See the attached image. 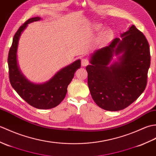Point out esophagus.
Here are the masks:
<instances>
[{
    "label": "esophagus",
    "instance_id": "obj_1",
    "mask_svg": "<svg viewBox=\"0 0 156 156\" xmlns=\"http://www.w3.org/2000/svg\"><path fill=\"white\" fill-rule=\"evenodd\" d=\"M81 64H82V66H83V67H85V66H88V59H82Z\"/></svg>",
    "mask_w": 156,
    "mask_h": 156
}]
</instances>
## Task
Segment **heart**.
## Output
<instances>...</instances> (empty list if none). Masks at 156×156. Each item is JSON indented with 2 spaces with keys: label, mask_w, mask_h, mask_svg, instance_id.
<instances>
[{
  "label": "heart",
  "mask_w": 156,
  "mask_h": 156,
  "mask_svg": "<svg viewBox=\"0 0 156 156\" xmlns=\"http://www.w3.org/2000/svg\"><path fill=\"white\" fill-rule=\"evenodd\" d=\"M112 34V32L111 29L108 28L105 29L104 31H102L100 37H99V42L102 44H105L106 43H107L109 39H111Z\"/></svg>",
  "instance_id": "heart-1"
}]
</instances>
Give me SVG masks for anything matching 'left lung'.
<instances>
[{
  "label": "left lung",
  "instance_id": "left-lung-1",
  "mask_svg": "<svg viewBox=\"0 0 156 156\" xmlns=\"http://www.w3.org/2000/svg\"><path fill=\"white\" fill-rule=\"evenodd\" d=\"M120 37L92 53L86 68L92 99L109 111L122 110L137 100L146 87L150 66L147 40L135 25ZM114 55L117 60L112 62Z\"/></svg>",
  "mask_w": 156,
  "mask_h": 156
}]
</instances>
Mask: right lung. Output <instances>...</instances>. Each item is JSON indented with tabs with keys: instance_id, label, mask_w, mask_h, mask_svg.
Here are the masks:
<instances>
[{
	"instance_id": "1",
	"label": "right lung",
	"mask_w": 156,
	"mask_h": 156,
	"mask_svg": "<svg viewBox=\"0 0 156 156\" xmlns=\"http://www.w3.org/2000/svg\"><path fill=\"white\" fill-rule=\"evenodd\" d=\"M41 19L39 16L28 19L16 32L9 52V74L11 86L23 100L35 108L49 109L55 107L64 99L68 86L74 78L76 71L80 68L81 61L77 59L59 69L51 79L44 83H34L25 77L18 65L16 53L19 41L28 24Z\"/></svg>"
}]
</instances>
